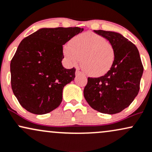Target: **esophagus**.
Listing matches in <instances>:
<instances>
[{"label": "esophagus", "mask_w": 152, "mask_h": 152, "mask_svg": "<svg viewBox=\"0 0 152 152\" xmlns=\"http://www.w3.org/2000/svg\"><path fill=\"white\" fill-rule=\"evenodd\" d=\"M75 75L76 76H78V75H83V76H85V75L83 74V72H82L81 71H80L79 69H77L76 70V72H75Z\"/></svg>", "instance_id": "1"}]
</instances>
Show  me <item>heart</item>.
<instances>
[{
	"label": "heart",
	"mask_w": 152,
	"mask_h": 152,
	"mask_svg": "<svg viewBox=\"0 0 152 152\" xmlns=\"http://www.w3.org/2000/svg\"><path fill=\"white\" fill-rule=\"evenodd\" d=\"M63 54L73 65L82 59L84 70L92 77L106 74L115 59L113 45L104 37L93 33H84L73 37L70 45L63 47Z\"/></svg>",
	"instance_id": "1"
}]
</instances>
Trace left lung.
<instances>
[{"label":"left lung","mask_w":152,"mask_h":152,"mask_svg":"<svg viewBox=\"0 0 152 152\" xmlns=\"http://www.w3.org/2000/svg\"><path fill=\"white\" fill-rule=\"evenodd\" d=\"M94 32L113 45L115 59L104 75L87 78L84 97L91 107L101 113H119L138 94L143 65L135 45L121 34L102 30Z\"/></svg>","instance_id":"obj_1"}]
</instances>
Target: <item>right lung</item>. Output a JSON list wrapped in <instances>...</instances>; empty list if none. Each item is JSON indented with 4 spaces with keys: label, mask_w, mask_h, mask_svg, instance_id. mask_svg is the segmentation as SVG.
<instances>
[{
    "label": "right lung",
    "mask_w": 152,
    "mask_h": 152,
    "mask_svg": "<svg viewBox=\"0 0 152 152\" xmlns=\"http://www.w3.org/2000/svg\"><path fill=\"white\" fill-rule=\"evenodd\" d=\"M83 28H42L21 41L10 62L11 87L27 111L44 115L56 109L62 90L75 77L76 69L62 65L63 48Z\"/></svg>",
    "instance_id": "add662e5"
}]
</instances>
